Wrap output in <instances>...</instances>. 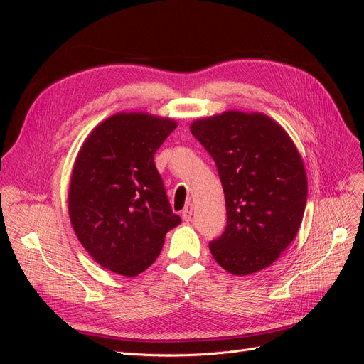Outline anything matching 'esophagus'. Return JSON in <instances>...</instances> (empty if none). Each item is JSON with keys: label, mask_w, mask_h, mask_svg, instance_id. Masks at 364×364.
Masks as SVG:
<instances>
[{"label": "esophagus", "mask_w": 364, "mask_h": 364, "mask_svg": "<svg viewBox=\"0 0 364 364\" xmlns=\"http://www.w3.org/2000/svg\"><path fill=\"white\" fill-rule=\"evenodd\" d=\"M193 211H195L193 205H192V203H187V205L184 206V209H183V213H181L183 220H184V221H190V220H192V217H193Z\"/></svg>", "instance_id": "obj_1"}]
</instances>
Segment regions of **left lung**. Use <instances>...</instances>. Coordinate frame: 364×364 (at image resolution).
Listing matches in <instances>:
<instances>
[{
  "label": "left lung",
  "instance_id": "8db88e82",
  "mask_svg": "<svg viewBox=\"0 0 364 364\" xmlns=\"http://www.w3.org/2000/svg\"><path fill=\"white\" fill-rule=\"evenodd\" d=\"M190 131L217 165L227 225L209 242L228 273L246 276L272 265L298 233L307 202V176L299 153L262 113L224 112Z\"/></svg>",
  "mask_w": 364,
  "mask_h": 364
}]
</instances>
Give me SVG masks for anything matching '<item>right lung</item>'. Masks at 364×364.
Segmentation results:
<instances>
[{
    "label": "right lung",
    "mask_w": 364,
    "mask_h": 364,
    "mask_svg": "<svg viewBox=\"0 0 364 364\" xmlns=\"http://www.w3.org/2000/svg\"><path fill=\"white\" fill-rule=\"evenodd\" d=\"M177 122L118 113L90 134L75 161L69 215L75 235L105 269L134 277L155 262L172 213L155 153Z\"/></svg>",
    "instance_id": "right-lung-1"
}]
</instances>
